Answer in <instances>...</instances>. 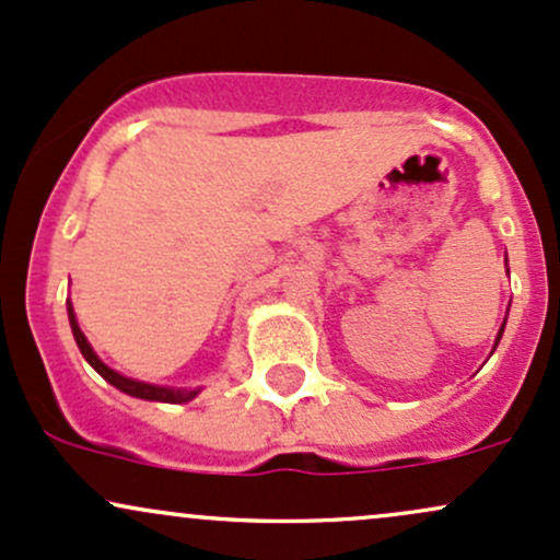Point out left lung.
Listing matches in <instances>:
<instances>
[{
  "instance_id": "1",
  "label": "left lung",
  "mask_w": 560,
  "mask_h": 560,
  "mask_svg": "<svg viewBox=\"0 0 560 560\" xmlns=\"http://www.w3.org/2000/svg\"><path fill=\"white\" fill-rule=\"evenodd\" d=\"M503 329H505V324H503ZM503 329H500V334H498V342H500V337H503ZM498 342H494V347H498Z\"/></svg>"
}]
</instances>
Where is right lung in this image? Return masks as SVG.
I'll return each mask as SVG.
<instances>
[{
	"instance_id": "right-lung-1",
	"label": "right lung",
	"mask_w": 560,
	"mask_h": 560,
	"mask_svg": "<svg viewBox=\"0 0 560 560\" xmlns=\"http://www.w3.org/2000/svg\"><path fill=\"white\" fill-rule=\"evenodd\" d=\"M68 318H70V329H73L75 345H79L81 355L86 358L89 365H92L96 374L105 378V382H110L113 387H118L120 392H126V395H131V397H141V400H158V402H173V405L191 400V397L197 395V389L158 387V384H144V382H137V378H126V376H120L118 371L107 369V365L94 355L92 345L86 342V337H83V331L79 329V324H75V313H73V305H70V302H68Z\"/></svg>"
}]
</instances>
